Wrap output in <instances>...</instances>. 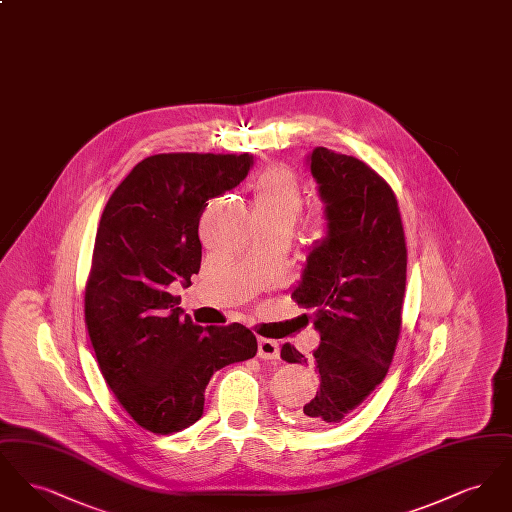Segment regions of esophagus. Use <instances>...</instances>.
I'll list each match as a JSON object with an SVG mask.
<instances>
[{"mask_svg": "<svg viewBox=\"0 0 512 512\" xmlns=\"http://www.w3.org/2000/svg\"><path fill=\"white\" fill-rule=\"evenodd\" d=\"M259 357L265 361H274L280 357V345L278 341L261 338L259 340Z\"/></svg>", "mask_w": 512, "mask_h": 512, "instance_id": "esophagus-1", "label": "esophagus"}]
</instances>
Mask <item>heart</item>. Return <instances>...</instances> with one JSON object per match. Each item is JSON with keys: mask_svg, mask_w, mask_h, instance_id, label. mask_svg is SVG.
I'll list each match as a JSON object with an SVG mask.
<instances>
[{"mask_svg": "<svg viewBox=\"0 0 512 512\" xmlns=\"http://www.w3.org/2000/svg\"><path fill=\"white\" fill-rule=\"evenodd\" d=\"M303 197L295 174L286 169L265 172L251 190V207L257 220L293 224L301 213Z\"/></svg>", "mask_w": 512, "mask_h": 512, "instance_id": "1", "label": "heart"}]
</instances>
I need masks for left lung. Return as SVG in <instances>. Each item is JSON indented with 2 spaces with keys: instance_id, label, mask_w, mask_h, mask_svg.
I'll return each instance as SVG.
<instances>
[{
  "instance_id": "8db88e82",
  "label": "left lung",
  "mask_w": 512,
  "mask_h": 512,
  "mask_svg": "<svg viewBox=\"0 0 512 512\" xmlns=\"http://www.w3.org/2000/svg\"><path fill=\"white\" fill-rule=\"evenodd\" d=\"M307 165L324 205V236L309 247L292 297L313 311L320 343L313 351L320 388L299 409L311 428H328L353 413L384 376L401 330L407 247L397 199L363 161L315 147ZM286 363L307 359L290 343Z\"/></svg>"
}]
</instances>
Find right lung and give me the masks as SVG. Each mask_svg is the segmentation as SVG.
Listing matches in <instances>:
<instances>
[{"mask_svg":"<svg viewBox=\"0 0 512 512\" xmlns=\"http://www.w3.org/2000/svg\"><path fill=\"white\" fill-rule=\"evenodd\" d=\"M253 155L161 153L140 161L99 220L84 313L99 370L142 428L169 436L203 414L205 388L226 365L257 353L251 330L199 326L172 284L192 286L197 226L213 197L236 188Z\"/></svg>","mask_w":512,"mask_h":512,"instance_id":"add662e5","label":"right lung"}]
</instances>
